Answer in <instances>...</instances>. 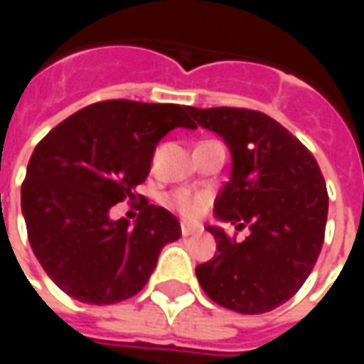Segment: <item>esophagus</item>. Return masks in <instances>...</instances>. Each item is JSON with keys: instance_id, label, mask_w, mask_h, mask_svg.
Segmentation results:
<instances>
[{"instance_id": "obj_1", "label": "esophagus", "mask_w": 364, "mask_h": 364, "mask_svg": "<svg viewBox=\"0 0 364 364\" xmlns=\"http://www.w3.org/2000/svg\"><path fill=\"white\" fill-rule=\"evenodd\" d=\"M198 232H200V228H197V226H191V224H187V222H183L181 224L183 236H193V234H198Z\"/></svg>"}]
</instances>
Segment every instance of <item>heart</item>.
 <instances>
[{
  "label": "heart",
  "instance_id": "heart-1",
  "mask_svg": "<svg viewBox=\"0 0 364 364\" xmlns=\"http://www.w3.org/2000/svg\"><path fill=\"white\" fill-rule=\"evenodd\" d=\"M167 203H169V206H173L175 210L185 214V216H197L203 205H205L203 198L197 197V195H191L187 191H177L173 195H169Z\"/></svg>",
  "mask_w": 364,
  "mask_h": 364
}]
</instances>
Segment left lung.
Segmentation results:
<instances>
[{"instance_id": "obj_1", "label": "left lung", "mask_w": 364, "mask_h": 364, "mask_svg": "<svg viewBox=\"0 0 364 364\" xmlns=\"http://www.w3.org/2000/svg\"><path fill=\"white\" fill-rule=\"evenodd\" d=\"M198 127L220 136L232 156L214 216L250 236L236 242L220 226L214 257L195 273L206 296L240 314H263L294 296L323 245L328 191L320 166L298 138L267 114L247 109H197Z\"/></svg>"}]
</instances>
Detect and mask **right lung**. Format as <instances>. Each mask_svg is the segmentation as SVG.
<instances>
[{
    "instance_id": "1",
    "label": "right lung",
    "mask_w": 364,
    "mask_h": 364,
    "mask_svg": "<svg viewBox=\"0 0 364 364\" xmlns=\"http://www.w3.org/2000/svg\"><path fill=\"white\" fill-rule=\"evenodd\" d=\"M191 107L103 101L52 128L28 159L21 210L46 274L85 304H114L144 289L161 250L181 226L161 206L142 203L132 224L111 208L146 181L159 140L195 130Z\"/></svg>"
}]
</instances>
